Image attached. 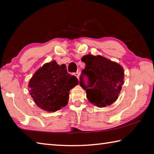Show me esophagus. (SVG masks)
Returning a JSON list of instances; mask_svg holds the SVG:
<instances>
[{
    "mask_svg": "<svg viewBox=\"0 0 154 154\" xmlns=\"http://www.w3.org/2000/svg\"><path fill=\"white\" fill-rule=\"evenodd\" d=\"M73 75H75V77H76L78 79H79V75L78 72H75V73H73Z\"/></svg>",
    "mask_w": 154,
    "mask_h": 154,
    "instance_id": "esophagus-1",
    "label": "esophagus"
}]
</instances>
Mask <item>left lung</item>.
<instances>
[{
    "label": "left lung",
    "instance_id": "1",
    "mask_svg": "<svg viewBox=\"0 0 154 154\" xmlns=\"http://www.w3.org/2000/svg\"><path fill=\"white\" fill-rule=\"evenodd\" d=\"M82 61L85 62V66L79 83L86 91L88 101L98 107H105L116 102L124 84L123 67L100 55L83 56ZM84 75L89 79L87 87L83 83Z\"/></svg>",
    "mask_w": 154,
    "mask_h": 154
}]
</instances>
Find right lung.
I'll return each mask as SVG.
<instances>
[{"label":"right lung","mask_w":154,"mask_h":154,"mask_svg":"<svg viewBox=\"0 0 154 154\" xmlns=\"http://www.w3.org/2000/svg\"><path fill=\"white\" fill-rule=\"evenodd\" d=\"M79 84L77 78L68 73L66 65L55 60L44 64L28 83L30 94L38 107L55 112L68 104L69 92Z\"/></svg>","instance_id":"add662e5"}]
</instances>
